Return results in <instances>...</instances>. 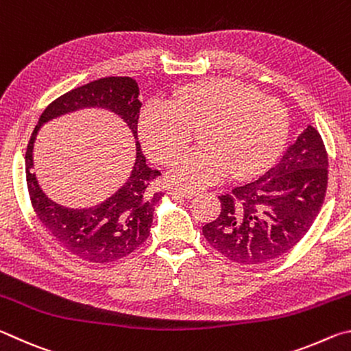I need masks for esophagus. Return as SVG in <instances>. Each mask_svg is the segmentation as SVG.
Segmentation results:
<instances>
[{
    "label": "esophagus",
    "mask_w": 351,
    "mask_h": 351,
    "mask_svg": "<svg viewBox=\"0 0 351 351\" xmlns=\"http://www.w3.org/2000/svg\"><path fill=\"white\" fill-rule=\"evenodd\" d=\"M170 195L176 198H193L198 195V190H190V189H181V187H171Z\"/></svg>",
    "instance_id": "34e87169"
}]
</instances>
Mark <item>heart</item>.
Wrapping results in <instances>:
<instances>
[{
	"instance_id": "heart-1",
	"label": "heart",
	"mask_w": 351,
	"mask_h": 351,
	"mask_svg": "<svg viewBox=\"0 0 351 351\" xmlns=\"http://www.w3.org/2000/svg\"><path fill=\"white\" fill-rule=\"evenodd\" d=\"M169 104L153 100L141 112L139 134L147 153L171 164L198 136L199 150L175 164L171 181L201 189L232 173L246 180L268 169L288 136V112L277 99L234 79L182 86Z\"/></svg>"
}]
</instances>
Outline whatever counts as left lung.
Wrapping results in <instances>:
<instances>
[{
  "label": "left lung",
  "mask_w": 351,
  "mask_h": 351,
  "mask_svg": "<svg viewBox=\"0 0 351 351\" xmlns=\"http://www.w3.org/2000/svg\"><path fill=\"white\" fill-rule=\"evenodd\" d=\"M326 184L328 154L317 130L308 125L263 176L218 197L221 212L203 226L204 239L240 265L282 257L310 230Z\"/></svg>",
  "instance_id": "8db88e82"
}]
</instances>
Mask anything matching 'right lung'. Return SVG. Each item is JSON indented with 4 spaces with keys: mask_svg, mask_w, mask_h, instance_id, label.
Wrapping results in <instances>:
<instances>
[{
    "mask_svg": "<svg viewBox=\"0 0 351 351\" xmlns=\"http://www.w3.org/2000/svg\"><path fill=\"white\" fill-rule=\"evenodd\" d=\"M138 96L139 86L132 77H104L71 90L41 112L26 148V182L35 215L58 245L90 263H112L128 257L144 245L150 235L154 206L162 197V192L152 187V182L161 176V171L148 167L141 145L136 144V162L125 186L96 207L83 210L66 209L46 197L32 173L35 136L41 123L51 119L85 106H100L121 116L138 139L142 106Z\"/></svg>",
    "mask_w": 351,
    "mask_h": 351,
    "instance_id": "obj_1",
    "label": "right lung"
}]
</instances>
